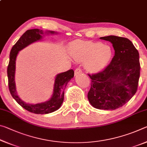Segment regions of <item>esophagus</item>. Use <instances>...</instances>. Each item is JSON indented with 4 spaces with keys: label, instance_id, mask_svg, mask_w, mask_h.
Returning <instances> with one entry per match:
<instances>
[{
    "label": "esophagus",
    "instance_id": "obj_1",
    "mask_svg": "<svg viewBox=\"0 0 147 147\" xmlns=\"http://www.w3.org/2000/svg\"><path fill=\"white\" fill-rule=\"evenodd\" d=\"M82 73V71L81 69L79 68H77L75 70V71H74V75L77 76V75H78L79 74H81Z\"/></svg>",
    "mask_w": 147,
    "mask_h": 147
}]
</instances>
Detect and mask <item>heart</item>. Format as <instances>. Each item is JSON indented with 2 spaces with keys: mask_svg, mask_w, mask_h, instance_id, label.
Returning a JSON list of instances; mask_svg holds the SVG:
<instances>
[{
  "mask_svg": "<svg viewBox=\"0 0 147 147\" xmlns=\"http://www.w3.org/2000/svg\"><path fill=\"white\" fill-rule=\"evenodd\" d=\"M69 49L72 57L76 61L84 63V68L91 73L103 71L113 55L111 47L100 42L76 40L71 42Z\"/></svg>",
  "mask_w": 147,
  "mask_h": 147,
  "instance_id": "1",
  "label": "heart"
}]
</instances>
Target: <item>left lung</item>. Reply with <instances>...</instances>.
<instances>
[{
	"label": "left lung",
	"instance_id": "8db88e82",
	"mask_svg": "<svg viewBox=\"0 0 147 147\" xmlns=\"http://www.w3.org/2000/svg\"><path fill=\"white\" fill-rule=\"evenodd\" d=\"M112 44L115 55L103 71L93 75L88 94L94 108L114 110L124 105L138 89L140 76L139 55L131 41L115 36L101 37Z\"/></svg>",
	"mask_w": 147,
	"mask_h": 147
}]
</instances>
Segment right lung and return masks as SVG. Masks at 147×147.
<instances>
[{"instance_id": "obj_1", "label": "right lung", "mask_w": 147, "mask_h": 147, "mask_svg": "<svg viewBox=\"0 0 147 147\" xmlns=\"http://www.w3.org/2000/svg\"><path fill=\"white\" fill-rule=\"evenodd\" d=\"M57 32L40 29L28 30L14 45L9 54V61L7 69L9 92L20 106L27 111L36 114H47L54 112L60 108L64 99V91L67 83L74 77V71L70 69L64 73L58 74L55 77L53 94L49 100L38 104H28L23 101L18 96L15 82L16 58L19 52L34 42L41 40L45 34H54Z\"/></svg>"}]
</instances>
